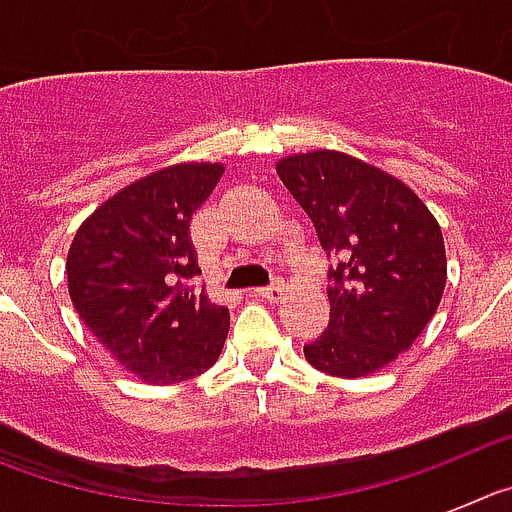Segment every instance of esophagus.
I'll return each mask as SVG.
<instances>
[{"label":"esophagus","instance_id":"esophagus-1","mask_svg":"<svg viewBox=\"0 0 512 512\" xmlns=\"http://www.w3.org/2000/svg\"><path fill=\"white\" fill-rule=\"evenodd\" d=\"M282 292H284L282 279H274V282L266 284V287H256V289H253L251 295L253 297H261V300H279V297H282Z\"/></svg>","mask_w":512,"mask_h":512}]
</instances>
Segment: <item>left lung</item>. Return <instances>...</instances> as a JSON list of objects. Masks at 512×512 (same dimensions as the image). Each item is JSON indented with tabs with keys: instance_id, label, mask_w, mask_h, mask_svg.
Returning a JSON list of instances; mask_svg holds the SVG:
<instances>
[{
	"instance_id": "8db88e82",
	"label": "left lung",
	"mask_w": 512,
	"mask_h": 512,
	"mask_svg": "<svg viewBox=\"0 0 512 512\" xmlns=\"http://www.w3.org/2000/svg\"><path fill=\"white\" fill-rule=\"evenodd\" d=\"M279 179L328 253V328L305 359L333 377L377 372L408 351L446 284L436 217L410 187L338 151L282 158Z\"/></svg>"
}]
</instances>
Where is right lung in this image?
<instances>
[{"label": "right lung", "mask_w": 512, "mask_h": 512, "mask_svg": "<svg viewBox=\"0 0 512 512\" xmlns=\"http://www.w3.org/2000/svg\"><path fill=\"white\" fill-rule=\"evenodd\" d=\"M220 174V164H179L143 176L97 207L69 248L79 318L146 382L197 377L228 338V307L194 287L202 271L189 230Z\"/></svg>", "instance_id": "1"}]
</instances>
